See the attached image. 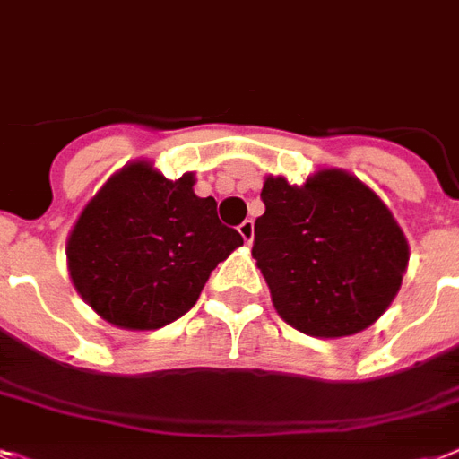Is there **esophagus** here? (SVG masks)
<instances>
[{
    "instance_id": "34e87169",
    "label": "esophagus",
    "mask_w": 459,
    "mask_h": 459,
    "mask_svg": "<svg viewBox=\"0 0 459 459\" xmlns=\"http://www.w3.org/2000/svg\"><path fill=\"white\" fill-rule=\"evenodd\" d=\"M238 230H240L245 245H252V240H255V221H252V219H245V221L238 226Z\"/></svg>"
}]
</instances>
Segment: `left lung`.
Instances as JSON below:
<instances>
[{
  "label": "left lung",
  "mask_w": 459,
  "mask_h": 459,
  "mask_svg": "<svg viewBox=\"0 0 459 459\" xmlns=\"http://www.w3.org/2000/svg\"><path fill=\"white\" fill-rule=\"evenodd\" d=\"M252 256L288 325L320 339L370 327L391 307L411 249L385 200L337 167L304 184L268 174Z\"/></svg>",
  "instance_id": "left-lung-1"
}]
</instances>
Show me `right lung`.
<instances>
[{
	"mask_svg": "<svg viewBox=\"0 0 459 459\" xmlns=\"http://www.w3.org/2000/svg\"><path fill=\"white\" fill-rule=\"evenodd\" d=\"M195 171L167 178L134 160L100 186L65 242L74 290L122 330H158L191 311L219 262L242 245Z\"/></svg>",
	"mask_w": 459,
	"mask_h": 459,
	"instance_id": "add662e5",
	"label": "right lung"
}]
</instances>
